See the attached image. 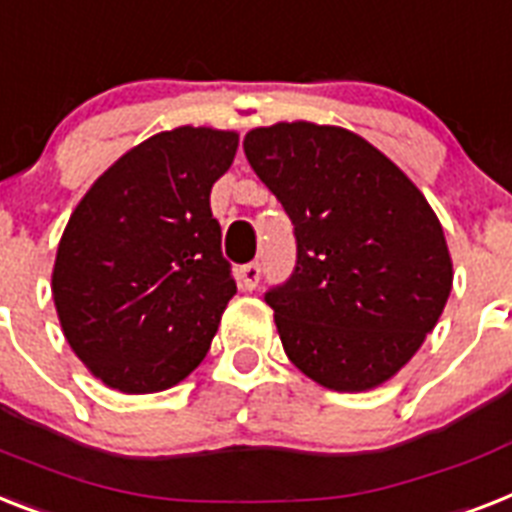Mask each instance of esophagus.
Listing matches in <instances>:
<instances>
[{
  "mask_svg": "<svg viewBox=\"0 0 512 512\" xmlns=\"http://www.w3.org/2000/svg\"><path fill=\"white\" fill-rule=\"evenodd\" d=\"M260 273H263V270H260L257 263H247L239 268V286H242L244 292H252V289L260 284Z\"/></svg>",
  "mask_w": 512,
  "mask_h": 512,
  "instance_id": "esophagus-1",
  "label": "esophagus"
}]
</instances>
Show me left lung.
Returning <instances> with one entry per match:
<instances>
[{
	"label": "left lung",
	"instance_id": "1",
	"mask_svg": "<svg viewBox=\"0 0 512 512\" xmlns=\"http://www.w3.org/2000/svg\"><path fill=\"white\" fill-rule=\"evenodd\" d=\"M244 155L297 239L292 276L265 292L289 360L334 392L389 381L434 331L452 289L450 249L426 197L347 128H255Z\"/></svg>",
	"mask_w": 512,
	"mask_h": 512
}]
</instances>
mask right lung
<instances>
[{
	"mask_svg": "<svg viewBox=\"0 0 512 512\" xmlns=\"http://www.w3.org/2000/svg\"><path fill=\"white\" fill-rule=\"evenodd\" d=\"M234 131L181 126L120 157L70 215L52 297L70 350L110 389L184 381L236 294L210 191L234 162Z\"/></svg>",
	"mask_w": 512,
	"mask_h": 512,
	"instance_id": "obj_1",
	"label": "right lung"
}]
</instances>
